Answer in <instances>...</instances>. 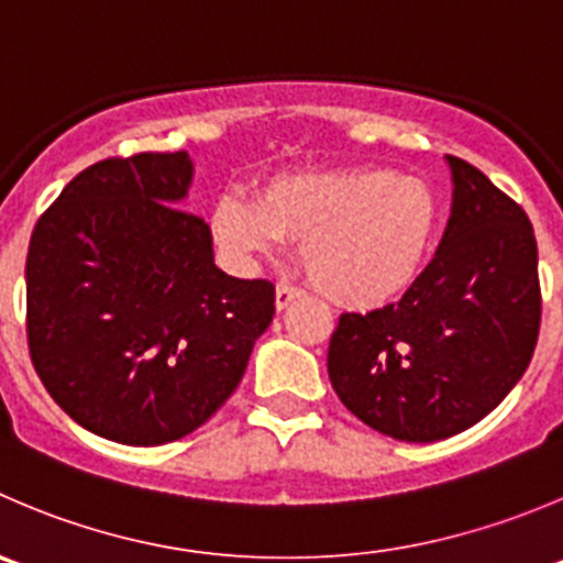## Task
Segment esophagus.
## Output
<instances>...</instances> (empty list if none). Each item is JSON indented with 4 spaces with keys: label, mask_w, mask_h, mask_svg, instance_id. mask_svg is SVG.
<instances>
[{
    "label": "esophagus",
    "mask_w": 563,
    "mask_h": 563,
    "mask_svg": "<svg viewBox=\"0 0 563 563\" xmlns=\"http://www.w3.org/2000/svg\"><path fill=\"white\" fill-rule=\"evenodd\" d=\"M302 288H297V286H288V283H280V286L275 288V308L277 310H283V308H288V305L294 302V299H299L302 297Z\"/></svg>",
    "instance_id": "1"
}]
</instances>
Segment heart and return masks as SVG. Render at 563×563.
I'll return each instance as SVG.
<instances>
[{
	"label": "heart",
	"mask_w": 563,
	"mask_h": 563,
	"mask_svg": "<svg viewBox=\"0 0 563 563\" xmlns=\"http://www.w3.org/2000/svg\"><path fill=\"white\" fill-rule=\"evenodd\" d=\"M443 222L440 192L387 167L286 173L250 200L228 192L209 214L211 236L233 264L299 242L310 283L343 308L368 310L412 286Z\"/></svg>",
	"instance_id": "heart-1"
}]
</instances>
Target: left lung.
<instances>
[{
	"label": "left lung",
	"instance_id": "1",
	"mask_svg": "<svg viewBox=\"0 0 563 563\" xmlns=\"http://www.w3.org/2000/svg\"><path fill=\"white\" fill-rule=\"evenodd\" d=\"M445 159L454 200L432 264L398 302L343 313L327 352L343 407L404 443L493 412L526 374L542 321L531 220L478 167Z\"/></svg>",
	"mask_w": 563,
	"mask_h": 563
}]
</instances>
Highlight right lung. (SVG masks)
Here are the masks:
<instances>
[{"instance_id": "add662e5", "label": "right lung", "mask_w": 563, "mask_h": 563, "mask_svg": "<svg viewBox=\"0 0 563 563\" xmlns=\"http://www.w3.org/2000/svg\"><path fill=\"white\" fill-rule=\"evenodd\" d=\"M189 184L187 151L96 162L32 231V365L79 427L114 443L203 427L275 316L269 280L217 269L209 225L178 209Z\"/></svg>"}]
</instances>
